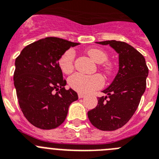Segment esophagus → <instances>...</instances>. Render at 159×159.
<instances>
[{"label": "esophagus", "instance_id": "obj_1", "mask_svg": "<svg viewBox=\"0 0 159 159\" xmlns=\"http://www.w3.org/2000/svg\"><path fill=\"white\" fill-rule=\"evenodd\" d=\"M78 97H79V99H82V98L85 97V95L82 93H78Z\"/></svg>", "mask_w": 159, "mask_h": 159}]
</instances>
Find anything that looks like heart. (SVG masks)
Listing matches in <instances>:
<instances>
[{
	"label": "heart",
	"mask_w": 159,
	"mask_h": 159,
	"mask_svg": "<svg viewBox=\"0 0 159 159\" xmlns=\"http://www.w3.org/2000/svg\"><path fill=\"white\" fill-rule=\"evenodd\" d=\"M88 56L97 64H102V71L107 75H110L113 71V65L106 62L108 59L107 53L100 48H90L88 51ZM75 53L72 49H68L60 57L59 64L65 74H69L74 69V60ZM69 85L72 89L80 93H89L92 91L99 89L103 85V80L100 75H86L80 73H75L68 80Z\"/></svg>",
	"instance_id": "heart-1"
}]
</instances>
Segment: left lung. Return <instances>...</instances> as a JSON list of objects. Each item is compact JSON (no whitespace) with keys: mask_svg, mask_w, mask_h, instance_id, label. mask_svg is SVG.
I'll return each instance as SVG.
<instances>
[{"mask_svg":"<svg viewBox=\"0 0 159 159\" xmlns=\"http://www.w3.org/2000/svg\"><path fill=\"white\" fill-rule=\"evenodd\" d=\"M109 45L119 54V71L102 91L98 105L88 112L90 122L101 130L121 128L137 110L147 86L148 67L143 55L128 43L116 40L95 42Z\"/></svg>","mask_w":159,"mask_h":159,"instance_id":"obj_1","label":"left lung"}]
</instances>
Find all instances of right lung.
Here are the masks:
<instances>
[{"instance_id":"right-lung-1","label":"right lung","mask_w":159,"mask_h":159,"mask_svg":"<svg viewBox=\"0 0 159 159\" xmlns=\"http://www.w3.org/2000/svg\"><path fill=\"white\" fill-rule=\"evenodd\" d=\"M78 44L46 37L26 46L15 60L13 80L20 107L35 127L57 128L65 120L70 104L78 99L74 90L64 88L59 64L64 52Z\"/></svg>"}]
</instances>
